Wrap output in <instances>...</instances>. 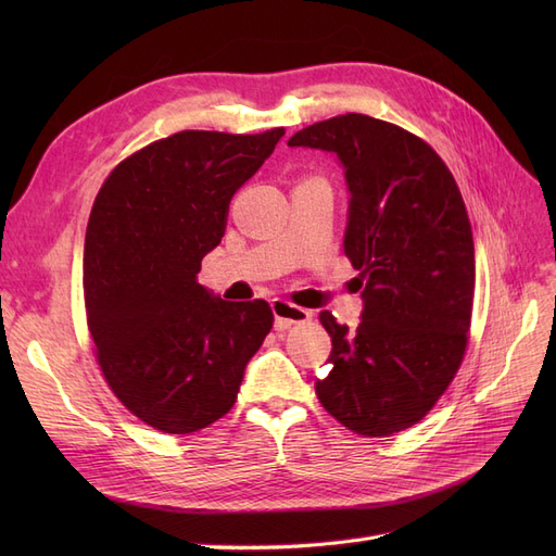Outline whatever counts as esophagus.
Wrapping results in <instances>:
<instances>
[{"label":"esophagus","instance_id":"1","mask_svg":"<svg viewBox=\"0 0 556 556\" xmlns=\"http://www.w3.org/2000/svg\"><path fill=\"white\" fill-rule=\"evenodd\" d=\"M274 315H276V327L278 329H290L292 325H299V323H306V319H311V311L301 308V306H294L290 304V301L285 299H274Z\"/></svg>","mask_w":556,"mask_h":556}]
</instances>
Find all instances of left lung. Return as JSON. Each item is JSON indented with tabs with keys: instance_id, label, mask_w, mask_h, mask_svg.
<instances>
[{
	"instance_id": "1",
	"label": "left lung",
	"mask_w": 556,
	"mask_h": 556,
	"mask_svg": "<svg viewBox=\"0 0 556 556\" xmlns=\"http://www.w3.org/2000/svg\"><path fill=\"white\" fill-rule=\"evenodd\" d=\"M288 146L336 153L350 192L345 257L364 290L362 323H319L329 371L325 410L366 439L417 425L457 376L476 290V250L457 180L415 134L345 113L296 131Z\"/></svg>"
}]
</instances>
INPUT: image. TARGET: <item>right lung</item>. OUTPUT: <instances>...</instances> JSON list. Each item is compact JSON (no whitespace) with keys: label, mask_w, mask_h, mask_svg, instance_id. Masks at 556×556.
<instances>
[{"label":"right lung","mask_w":556,"mask_h":556,"mask_svg":"<svg viewBox=\"0 0 556 556\" xmlns=\"http://www.w3.org/2000/svg\"><path fill=\"white\" fill-rule=\"evenodd\" d=\"M282 134H172L125 157L94 199L83 290L97 364L157 431L192 433L227 415L274 327L264 299L211 296L197 274L225 237L233 192Z\"/></svg>","instance_id":"obj_1"}]
</instances>
